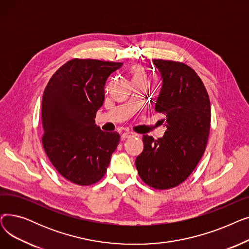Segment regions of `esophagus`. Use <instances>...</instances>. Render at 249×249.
<instances>
[{"mask_svg":"<svg viewBox=\"0 0 249 249\" xmlns=\"http://www.w3.org/2000/svg\"><path fill=\"white\" fill-rule=\"evenodd\" d=\"M134 136H136V134L133 133V132H125V133H123V134L121 135V138H122V139H126V138L134 137Z\"/></svg>","mask_w":249,"mask_h":249,"instance_id":"1","label":"esophagus"}]
</instances>
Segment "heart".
I'll use <instances>...</instances> for the list:
<instances>
[{
	"label": "heart",
	"mask_w": 249,
	"mask_h": 249,
	"mask_svg": "<svg viewBox=\"0 0 249 249\" xmlns=\"http://www.w3.org/2000/svg\"><path fill=\"white\" fill-rule=\"evenodd\" d=\"M131 73H132V76H133V80L146 77L144 70H143V68L140 67V65H138V64H135L131 68Z\"/></svg>",
	"instance_id": "obj_1"
}]
</instances>
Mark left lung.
I'll list each match as a JSON object with an SVG mask.
<instances>
[{"label": "left lung", "mask_w": 249, "mask_h": 249, "mask_svg": "<svg viewBox=\"0 0 249 249\" xmlns=\"http://www.w3.org/2000/svg\"><path fill=\"white\" fill-rule=\"evenodd\" d=\"M162 77L155 111L165 115L163 137L143 135L144 148L135 165L141 179L156 190L172 189L185 181L205 152L211 126L207 89L189 65L153 59Z\"/></svg>", "instance_id": "8db88e82"}]
</instances>
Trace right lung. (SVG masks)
<instances>
[{
  "label": "right lung",
  "mask_w": 249,
  "mask_h": 249,
  "mask_svg": "<svg viewBox=\"0 0 249 249\" xmlns=\"http://www.w3.org/2000/svg\"><path fill=\"white\" fill-rule=\"evenodd\" d=\"M122 62L73 58L49 80L42 97V144L50 162L78 186L99 181L120 141L95 123L103 106L105 84Z\"/></svg>",
  "instance_id": "add662e5"
}]
</instances>
